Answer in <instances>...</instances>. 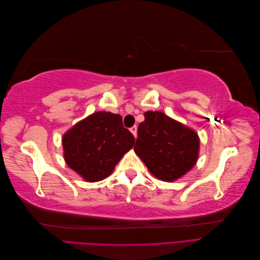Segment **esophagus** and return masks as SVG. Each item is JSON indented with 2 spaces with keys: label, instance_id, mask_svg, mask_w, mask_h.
Segmentation results:
<instances>
[{
  "label": "esophagus",
  "instance_id": "esophagus-1",
  "mask_svg": "<svg viewBox=\"0 0 260 260\" xmlns=\"http://www.w3.org/2000/svg\"><path fill=\"white\" fill-rule=\"evenodd\" d=\"M130 131H131L132 135L135 136V138H137V135H138V128H137V125H133V127H131V128H130Z\"/></svg>",
  "mask_w": 260,
  "mask_h": 260
}]
</instances>
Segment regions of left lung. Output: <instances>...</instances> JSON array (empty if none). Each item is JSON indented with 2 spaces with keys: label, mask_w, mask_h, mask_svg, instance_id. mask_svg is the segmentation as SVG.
<instances>
[{
  "label": "left lung",
  "mask_w": 260,
  "mask_h": 260,
  "mask_svg": "<svg viewBox=\"0 0 260 260\" xmlns=\"http://www.w3.org/2000/svg\"><path fill=\"white\" fill-rule=\"evenodd\" d=\"M139 124L135 152L156 178L175 181L196 164L198 133L161 112H146Z\"/></svg>",
  "instance_id": "obj_1"
}]
</instances>
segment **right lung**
I'll return each instance as SVG.
<instances>
[{
	"label": "right lung",
	"mask_w": 260,
	"mask_h": 260,
	"mask_svg": "<svg viewBox=\"0 0 260 260\" xmlns=\"http://www.w3.org/2000/svg\"><path fill=\"white\" fill-rule=\"evenodd\" d=\"M135 141L132 133L123 127L120 115L98 112L65 133L64 158L85 181L95 182L112 174Z\"/></svg>",
	"instance_id": "1"
}]
</instances>
